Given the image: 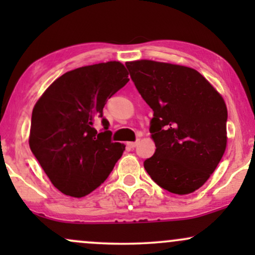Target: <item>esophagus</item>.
Instances as JSON below:
<instances>
[{"label":"esophagus","instance_id":"34e87169","mask_svg":"<svg viewBox=\"0 0 255 255\" xmlns=\"http://www.w3.org/2000/svg\"><path fill=\"white\" fill-rule=\"evenodd\" d=\"M137 144H139V140H136V141H133V142H128L127 145H128V147L134 148V147H136Z\"/></svg>","mask_w":255,"mask_h":255}]
</instances>
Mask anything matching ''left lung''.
I'll return each mask as SVG.
<instances>
[{"label":"left lung","instance_id":"left-lung-1","mask_svg":"<svg viewBox=\"0 0 255 255\" xmlns=\"http://www.w3.org/2000/svg\"><path fill=\"white\" fill-rule=\"evenodd\" d=\"M131 80L153 110L156 152L144 162L158 186L184 195L200 188L227 148V105L195 69L137 60L126 63Z\"/></svg>","mask_w":255,"mask_h":255}]
</instances>
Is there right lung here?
Wrapping results in <instances>:
<instances>
[{
    "mask_svg": "<svg viewBox=\"0 0 255 255\" xmlns=\"http://www.w3.org/2000/svg\"><path fill=\"white\" fill-rule=\"evenodd\" d=\"M129 81L119 61L64 73L48 87L32 111L28 144L51 183L63 194L81 198L107 180L126 146L111 141L109 122L102 120L111 96Z\"/></svg>",
    "mask_w": 255,
    "mask_h": 255,
    "instance_id": "add662e5",
    "label": "right lung"
}]
</instances>
